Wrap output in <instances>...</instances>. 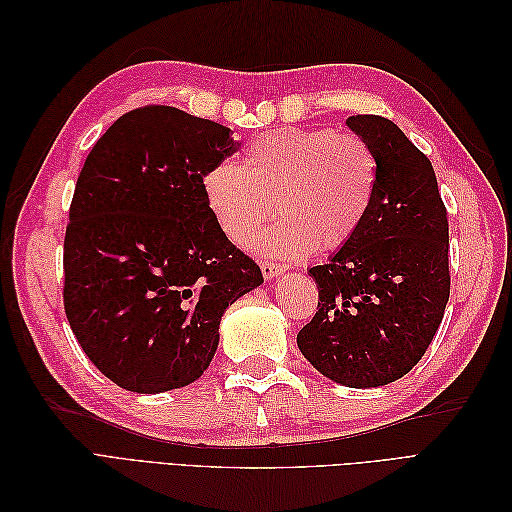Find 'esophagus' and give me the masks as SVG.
Listing matches in <instances>:
<instances>
[{
	"label": "esophagus",
	"instance_id": "1",
	"mask_svg": "<svg viewBox=\"0 0 512 512\" xmlns=\"http://www.w3.org/2000/svg\"><path fill=\"white\" fill-rule=\"evenodd\" d=\"M260 269H262V275H265V280H273V277L286 271L284 265H280V262H273V260H260Z\"/></svg>",
	"mask_w": 512,
	"mask_h": 512
}]
</instances>
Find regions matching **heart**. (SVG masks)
Here are the masks:
<instances>
[{"mask_svg": "<svg viewBox=\"0 0 512 512\" xmlns=\"http://www.w3.org/2000/svg\"><path fill=\"white\" fill-rule=\"evenodd\" d=\"M380 168L365 138L331 128H284L245 147L243 166L220 162L203 177L205 200L224 235L280 260H299L316 247H344L374 207Z\"/></svg>", "mask_w": 512, "mask_h": 512, "instance_id": "obj_1", "label": "heart"}]
</instances>
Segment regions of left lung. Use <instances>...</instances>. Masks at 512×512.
Listing matches in <instances>:
<instances>
[{
	"label": "left lung",
	"mask_w": 512,
	"mask_h": 512,
	"mask_svg": "<svg viewBox=\"0 0 512 512\" xmlns=\"http://www.w3.org/2000/svg\"><path fill=\"white\" fill-rule=\"evenodd\" d=\"M346 126L376 153L378 192L361 230L307 271L318 312L297 344L322 376L374 389L406 376L440 327L451 292L448 220L429 158L391 119L354 115Z\"/></svg>",
	"instance_id": "1"
}]
</instances>
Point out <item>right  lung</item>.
<instances>
[{
    "mask_svg": "<svg viewBox=\"0 0 512 512\" xmlns=\"http://www.w3.org/2000/svg\"><path fill=\"white\" fill-rule=\"evenodd\" d=\"M230 128L145 106L89 151L64 241L70 329L102 374L156 395L203 376L226 307L262 284L228 241L203 177L237 151Z\"/></svg>",
    "mask_w": 512,
    "mask_h": 512,
    "instance_id": "right-lung-1",
    "label": "right lung"
}]
</instances>
